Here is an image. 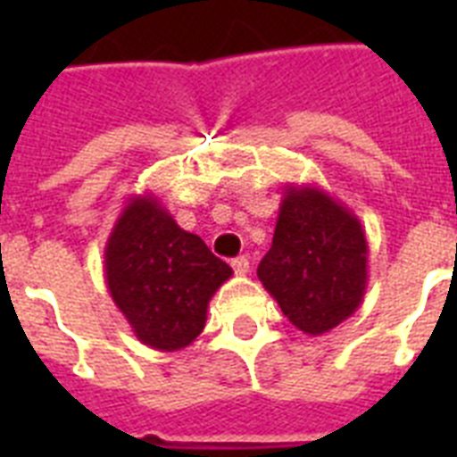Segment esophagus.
<instances>
[{
  "label": "esophagus",
  "instance_id": "obj_1",
  "mask_svg": "<svg viewBox=\"0 0 457 457\" xmlns=\"http://www.w3.org/2000/svg\"><path fill=\"white\" fill-rule=\"evenodd\" d=\"M232 268H235L237 275H246L249 272V258L246 256H239L232 261Z\"/></svg>",
  "mask_w": 457,
  "mask_h": 457
}]
</instances>
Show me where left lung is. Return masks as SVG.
<instances>
[{"label": "left lung", "instance_id": "1", "mask_svg": "<svg viewBox=\"0 0 457 457\" xmlns=\"http://www.w3.org/2000/svg\"><path fill=\"white\" fill-rule=\"evenodd\" d=\"M368 253L351 208L315 185H287L258 279L294 327L322 337L361 308Z\"/></svg>", "mask_w": 457, "mask_h": 457}]
</instances>
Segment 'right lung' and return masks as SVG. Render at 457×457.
Listing matches in <instances>:
<instances>
[{"mask_svg":"<svg viewBox=\"0 0 457 457\" xmlns=\"http://www.w3.org/2000/svg\"><path fill=\"white\" fill-rule=\"evenodd\" d=\"M104 278L132 334L156 351L189 346L232 268L172 220L152 192L125 201L104 249Z\"/></svg>","mask_w":457,"mask_h":457,"instance_id":"right-lung-1","label":"right lung"}]
</instances>
